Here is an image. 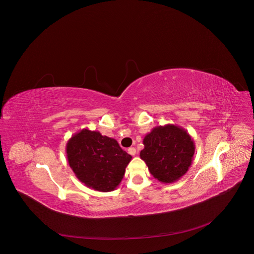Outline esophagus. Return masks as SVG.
Instances as JSON below:
<instances>
[{
    "instance_id": "34e87169",
    "label": "esophagus",
    "mask_w": 254,
    "mask_h": 254,
    "mask_svg": "<svg viewBox=\"0 0 254 254\" xmlns=\"http://www.w3.org/2000/svg\"><path fill=\"white\" fill-rule=\"evenodd\" d=\"M127 152L130 154V155H135L136 154V149L134 147H129L127 149Z\"/></svg>"
}]
</instances>
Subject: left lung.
Here are the masks:
<instances>
[{
  "instance_id": "left-lung-1",
  "label": "left lung",
  "mask_w": 254,
  "mask_h": 254,
  "mask_svg": "<svg viewBox=\"0 0 254 254\" xmlns=\"http://www.w3.org/2000/svg\"><path fill=\"white\" fill-rule=\"evenodd\" d=\"M142 143L139 156L158 182L173 184L188 173L195 145L184 127L171 124L155 127L145 134Z\"/></svg>"
}]
</instances>
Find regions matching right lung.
<instances>
[{
  "label": "right lung",
  "mask_w": 254,
  "mask_h": 254,
  "mask_svg": "<svg viewBox=\"0 0 254 254\" xmlns=\"http://www.w3.org/2000/svg\"><path fill=\"white\" fill-rule=\"evenodd\" d=\"M68 164L79 182L90 189L115 190L124 179L131 155L112 137L83 128L71 135L65 146Z\"/></svg>",
  "instance_id": "right-lung-1"
}]
</instances>
